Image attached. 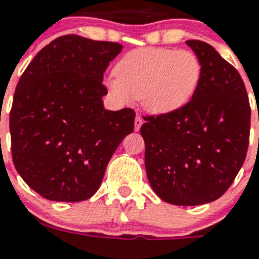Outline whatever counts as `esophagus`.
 <instances>
[{"label":"esophagus","mask_w":259,"mask_h":259,"mask_svg":"<svg viewBox=\"0 0 259 259\" xmlns=\"http://www.w3.org/2000/svg\"><path fill=\"white\" fill-rule=\"evenodd\" d=\"M142 123H144V119L141 118V115H137L136 117V119H134V130L137 132V130H140V127L142 126Z\"/></svg>","instance_id":"obj_1"}]
</instances>
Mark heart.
Instances as JSON below:
<instances>
[{
    "label": "heart",
    "mask_w": 259,
    "mask_h": 259,
    "mask_svg": "<svg viewBox=\"0 0 259 259\" xmlns=\"http://www.w3.org/2000/svg\"><path fill=\"white\" fill-rule=\"evenodd\" d=\"M117 78L106 80L115 99L142 101L146 111L165 115L184 107L196 93L201 63L188 50L146 47L127 52L114 68Z\"/></svg>",
    "instance_id": "b5f03b06"
}]
</instances>
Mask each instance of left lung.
<instances>
[{
    "mask_svg": "<svg viewBox=\"0 0 259 259\" xmlns=\"http://www.w3.org/2000/svg\"><path fill=\"white\" fill-rule=\"evenodd\" d=\"M201 63L192 99L141 126L145 168L160 199L176 205L217 200L233 184L249 148V97L241 75L212 46L188 40Z\"/></svg>",
    "mask_w": 259,
    "mask_h": 259,
    "instance_id": "left-lung-1",
    "label": "left lung"
}]
</instances>
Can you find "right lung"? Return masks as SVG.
<instances>
[{
    "label": "right lung",
    "instance_id": "1",
    "mask_svg": "<svg viewBox=\"0 0 259 259\" xmlns=\"http://www.w3.org/2000/svg\"><path fill=\"white\" fill-rule=\"evenodd\" d=\"M121 50L118 42L60 36L18 80L9 117L12 158L22 180L48 200L90 199L133 132V109L110 111L102 101L103 74Z\"/></svg>",
    "mask_w": 259,
    "mask_h": 259
}]
</instances>
